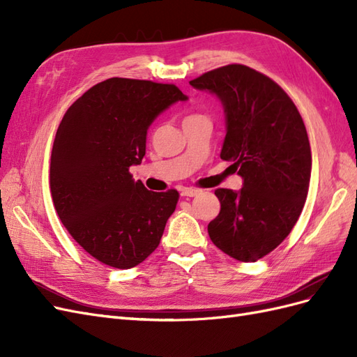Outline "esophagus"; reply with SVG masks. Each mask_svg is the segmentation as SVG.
Instances as JSON below:
<instances>
[{
	"label": "esophagus",
	"instance_id": "34e87169",
	"mask_svg": "<svg viewBox=\"0 0 357 357\" xmlns=\"http://www.w3.org/2000/svg\"><path fill=\"white\" fill-rule=\"evenodd\" d=\"M201 193V190L199 189H193V188H185L181 190V197H189V198H192V197H197V195H199Z\"/></svg>",
	"mask_w": 357,
	"mask_h": 357
}]
</instances>
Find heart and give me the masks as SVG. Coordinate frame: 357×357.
<instances>
[{
  "instance_id": "obj_1",
  "label": "heart",
  "mask_w": 357,
  "mask_h": 357,
  "mask_svg": "<svg viewBox=\"0 0 357 357\" xmlns=\"http://www.w3.org/2000/svg\"><path fill=\"white\" fill-rule=\"evenodd\" d=\"M195 116H199V114H192V116H189V117H195Z\"/></svg>"
}]
</instances>
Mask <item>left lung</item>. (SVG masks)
Segmentation results:
<instances>
[{
	"label": "left lung",
	"mask_w": 357,
	"mask_h": 357,
	"mask_svg": "<svg viewBox=\"0 0 357 357\" xmlns=\"http://www.w3.org/2000/svg\"><path fill=\"white\" fill-rule=\"evenodd\" d=\"M189 83L220 100L226 119L220 158L243 177L240 190H214L220 213L208 223V235L236 261L256 262L286 238L304 208L311 177L305 125L274 80L241 63Z\"/></svg>",
	"instance_id": "8db88e82"
}]
</instances>
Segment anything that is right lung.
Instances as JSON below:
<instances>
[{"label":"right lung","instance_id":"1","mask_svg":"<svg viewBox=\"0 0 357 357\" xmlns=\"http://www.w3.org/2000/svg\"><path fill=\"white\" fill-rule=\"evenodd\" d=\"M186 100L174 84L113 77L63 114L50 158L53 205L73 238L101 264L129 269L159 245L178 192H150L129 168L142 164L155 119Z\"/></svg>","mask_w":357,"mask_h":357}]
</instances>
